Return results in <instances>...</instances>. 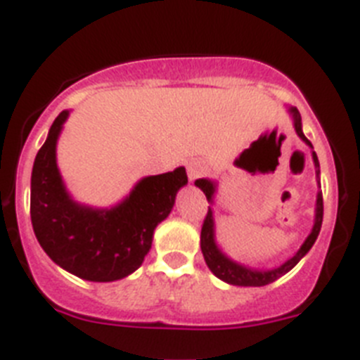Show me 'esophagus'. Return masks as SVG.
<instances>
[{"mask_svg":"<svg viewBox=\"0 0 360 360\" xmlns=\"http://www.w3.org/2000/svg\"><path fill=\"white\" fill-rule=\"evenodd\" d=\"M206 168L202 167L201 162L198 161H190L188 165H186V174H188V181H195L198 177H201L202 174H205Z\"/></svg>","mask_w":360,"mask_h":360,"instance_id":"esophagus-1","label":"esophagus"}]
</instances>
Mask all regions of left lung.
I'll use <instances>...</instances> for the list:
<instances>
[{
    "mask_svg": "<svg viewBox=\"0 0 360 360\" xmlns=\"http://www.w3.org/2000/svg\"><path fill=\"white\" fill-rule=\"evenodd\" d=\"M290 114L293 115V127H295L297 136L301 137L302 141L311 148V159H314L315 165V176H317V184L321 188V179H319V159L317 154L314 152V146L311 143L306 139V136L302 134V123H301V114L297 110L295 106L290 108ZM195 186L202 190V193L206 195L208 202L214 205V195L215 190H217V184L210 179H198L195 181ZM323 192H317V202H315V219H314V228H311L310 236L306 237L304 243L301 245V248L297 250L295 254L290 259L279 264V266L270 268V270H259V268L246 266V264H240V262L233 261V259L228 257L223 250L217 246V240H215V221H214V210L212 206H208V214L205 217V223L201 228V252L202 257L206 261V266L210 268L212 274L215 277H219L221 281L228 284H233V286H266V284L274 283L279 277H283L284 274H288L297 262L301 261L308 252L311 250L314 243L317 240L319 232H321V226H323Z\"/></svg>",
    "mask_w": 360,
    "mask_h": 360,
    "instance_id": "obj_1",
    "label": "left lung"
}]
</instances>
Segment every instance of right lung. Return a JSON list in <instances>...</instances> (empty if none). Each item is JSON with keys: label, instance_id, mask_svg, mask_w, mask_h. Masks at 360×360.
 Listing matches in <instances>:
<instances>
[{"label": "right lung", "instance_id": "right-lung-1", "mask_svg": "<svg viewBox=\"0 0 360 360\" xmlns=\"http://www.w3.org/2000/svg\"><path fill=\"white\" fill-rule=\"evenodd\" d=\"M70 112L52 123L34 159L30 219L37 243L63 270L94 283H112L134 274L152 248L154 230L174 208L179 188L188 183L184 167L143 177L112 208L74 201L56 161L58 137Z\"/></svg>", "mask_w": 360, "mask_h": 360}]
</instances>
